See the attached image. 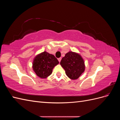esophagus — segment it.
<instances>
[{
	"label": "esophagus",
	"mask_w": 120,
	"mask_h": 120,
	"mask_svg": "<svg viewBox=\"0 0 120 120\" xmlns=\"http://www.w3.org/2000/svg\"><path fill=\"white\" fill-rule=\"evenodd\" d=\"M61 60V57H60V58H59V59H58V60H59V62H60Z\"/></svg>",
	"instance_id": "1"
}]
</instances>
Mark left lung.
Wrapping results in <instances>:
<instances>
[{"label": "left lung", "mask_w": 120, "mask_h": 120, "mask_svg": "<svg viewBox=\"0 0 120 120\" xmlns=\"http://www.w3.org/2000/svg\"><path fill=\"white\" fill-rule=\"evenodd\" d=\"M60 64L64 68L67 75L71 79H78L85 69L84 61L81 56L72 52L66 54Z\"/></svg>", "instance_id": "8db88e82"}]
</instances>
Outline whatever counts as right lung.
Listing matches in <instances>:
<instances>
[{
	"label": "right lung",
	"instance_id": "add662e5",
	"mask_svg": "<svg viewBox=\"0 0 120 120\" xmlns=\"http://www.w3.org/2000/svg\"><path fill=\"white\" fill-rule=\"evenodd\" d=\"M59 63L53 54L44 52L35 57L32 68L38 77L45 79L52 74L53 68Z\"/></svg>",
	"mask_w": 120,
	"mask_h": 120
}]
</instances>
